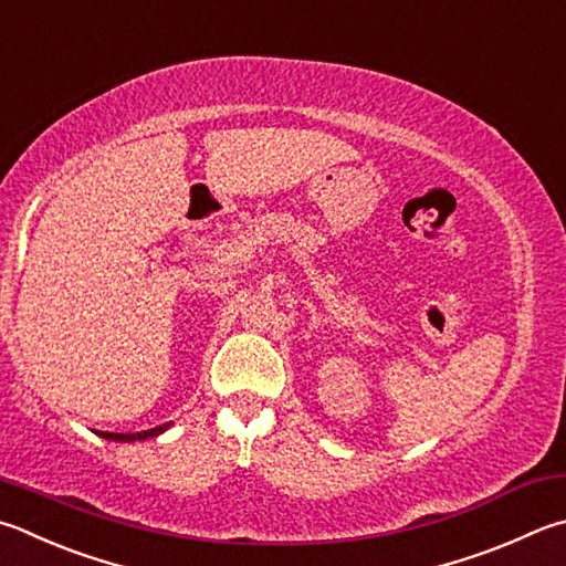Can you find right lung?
Listing matches in <instances>:
<instances>
[{
	"instance_id": "right-lung-1",
	"label": "right lung",
	"mask_w": 566,
	"mask_h": 566,
	"mask_svg": "<svg viewBox=\"0 0 566 566\" xmlns=\"http://www.w3.org/2000/svg\"><path fill=\"white\" fill-rule=\"evenodd\" d=\"M169 426L172 423H163V426H155L150 431H137V433H108V431H98L101 439H108V441H123V443H133V441H147V439H155V436L165 433Z\"/></svg>"
}]
</instances>
